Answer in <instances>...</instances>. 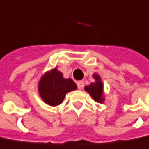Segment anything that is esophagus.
<instances>
[{"mask_svg":"<svg viewBox=\"0 0 149 149\" xmlns=\"http://www.w3.org/2000/svg\"><path fill=\"white\" fill-rule=\"evenodd\" d=\"M77 86H78V89H82L84 86V81H78L77 82Z\"/></svg>","mask_w":149,"mask_h":149,"instance_id":"34e87169","label":"esophagus"}]
</instances>
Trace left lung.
<instances>
[{
	"mask_svg": "<svg viewBox=\"0 0 149 149\" xmlns=\"http://www.w3.org/2000/svg\"><path fill=\"white\" fill-rule=\"evenodd\" d=\"M94 79L96 80L95 82H92L90 84V86H86V91L88 92L91 96L94 99V100H96L97 102H103V85L101 82V80L100 78V76L98 74H93Z\"/></svg>",
	"mask_w": 149,
	"mask_h": 149,
	"instance_id": "8db88e82",
	"label": "left lung"
}]
</instances>
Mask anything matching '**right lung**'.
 <instances>
[{"label": "right lung", "mask_w": 149, "mask_h": 149, "mask_svg": "<svg viewBox=\"0 0 149 149\" xmlns=\"http://www.w3.org/2000/svg\"><path fill=\"white\" fill-rule=\"evenodd\" d=\"M76 88V84L71 79H64L62 73L56 68L45 74L38 85V91L42 99L52 106L60 104L65 98L66 93Z\"/></svg>", "instance_id": "obj_1"}]
</instances>
